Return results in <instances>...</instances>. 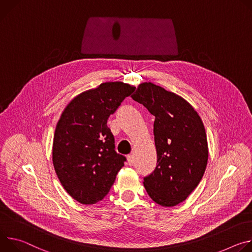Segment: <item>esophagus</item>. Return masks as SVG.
Returning a JSON list of instances; mask_svg holds the SVG:
<instances>
[{"mask_svg":"<svg viewBox=\"0 0 252 252\" xmlns=\"http://www.w3.org/2000/svg\"><path fill=\"white\" fill-rule=\"evenodd\" d=\"M127 160H128V164L131 166L134 164V156L133 155H128L127 156Z\"/></svg>","mask_w":252,"mask_h":252,"instance_id":"obj_1","label":"esophagus"}]
</instances>
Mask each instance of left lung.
Instances as JSON below:
<instances>
[{
	"label": "left lung",
	"instance_id": "8db88e82",
	"mask_svg": "<svg viewBox=\"0 0 252 252\" xmlns=\"http://www.w3.org/2000/svg\"><path fill=\"white\" fill-rule=\"evenodd\" d=\"M131 97L155 117L157 164L144 177V187L157 204L175 206L197 187L205 172L208 145L203 122L186 100L153 83L140 84Z\"/></svg>",
	"mask_w": 252,
	"mask_h": 252
}]
</instances>
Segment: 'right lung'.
Instances as JSON below:
<instances>
[{
  "instance_id": "obj_1",
  "label": "right lung",
  "mask_w": 252,
  "mask_h": 252,
  "mask_svg": "<svg viewBox=\"0 0 252 252\" xmlns=\"http://www.w3.org/2000/svg\"><path fill=\"white\" fill-rule=\"evenodd\" d=\"M122 82L102 83L76 96L56 126L53 164L67 193L82 204L102 200L126 157L115 151V139L107 120L134 92Z\"/></svg>"
}]
</instances>
